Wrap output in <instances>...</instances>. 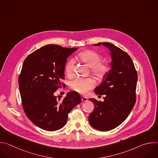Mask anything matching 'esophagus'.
Wrapping results in <instances>:
<instances>
[{
  "label": "esophagus",
  "mask_w": 158,
  "mask_h": 158,
  "mask_svg": "<svg viewBox=\"0 0 158 158\" xmlns=\"http://www.w3.org/2000/svg\"><path fill=\"white\" fill-rule=\"evenodd\" d=\"M88 101V99L86 97H82V102H87Z\"/></svg>",
  "instance_id": "34e87169"
}]
</instances>
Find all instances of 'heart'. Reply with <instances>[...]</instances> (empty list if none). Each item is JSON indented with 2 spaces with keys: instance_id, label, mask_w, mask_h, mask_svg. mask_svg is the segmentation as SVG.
I'll return each instance as SVG.
<instances>
[{
  "instance_id": "1",
  "label": "heart",
  "mask_w": 158,
  "mask_h": 158,
  "mask_svg": "<svg viewBox=\"0 0 158 158\" xmlns=\"http://www.w3.org/2000/svg\"><path fill=\"white\" fill-rule=\"evenodd\" d=\"M79 59L87 65L91 67V72L98 79H103L108 73L109 68L107 64L101 62V57L97 52L93 51H86L81 52ZM75 61L71 59L67 62L65 71L67 76H71L74 73ZM95 85L94 81L91 78L77 77L70 82V88L73 91L84 94Z\"/></svg>"
}]
</instances>
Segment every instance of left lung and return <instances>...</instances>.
<instances>
[{"instance_id": "obj_1", "label": "left lung", "mask_w": 158, "mask_h": 158, "mask_svg": "<svg viewBox=\"0 0 158 158\" xmlns=\"http://www.w3.org/2000/svg\"><path fill=\"white\" fill-rule=\"evenodd\" d=\"M110 52L111 69L101 84L94 89L96 94L104 95V101L89 99L94 104L89 122L94 129L107 131L119 126L129 116L136 102L138 74L130 56L109 42H99Z\"/></svg>"}]
</instances>
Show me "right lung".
<instances>
[{
	"mask_svg": "<svg viewBox=\"0 0 158 158\" xmlns=\"http://www.w3.org/2000/svg\"><path fill=\"white\" fill-rule=\"evenodd\" d=\"M77 49L46 45L29 54L22 65L18 81L22 107L28 118L42 129L62 128L68 114L81 102L76 91L67 93L64 99L54 95L64 78L67 58Z\"/></svg>",
	"mask_w": 158,
	"mask_h": 158,
	"instance_id": "1",
	"label": "right lung"
}]
</instances>
